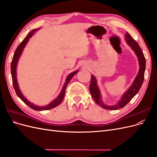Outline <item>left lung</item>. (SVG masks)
I'll return each mask as SVG.
<instances>
[{"mask_svg":"<svg viewBox=\"0 0 157 157\" xmlns=\"http://www.w3.org/2000/svg\"><path fill=\"white\" fill-rule=\"evenodd\" d=\"M124 36L128 44L132 48V49L134 51L136 56H137V58H138L140 63V69L139 73L137 74L136 78H135L134 82H133L130 88L127 90V92L123 95V96L122 97L119 102L117 103L116 105L113 106H108L105 105V104L101 101L100 92H99V90L97 85V80L93 75L91 76V82H90L89 86L90 94H91L94 101H96L99 105H100L101 107L104 109H109V110H117V109L124 107L126 105H127L131 99L138 93L144 80L146 60L143 52H142L139 44H137V42L133 39L128 32H126Z\"/></svg>","mask_w":157,"mask_h":157,"instance_id":"obj_1","label":"left lung"}]
</instances>
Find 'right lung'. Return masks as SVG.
Masks as SVG:
<instances>
[{"label": "right lung", "instance_id": "add662e5", "mask_svg": "<svg viewBox=\"0 0 157 157\" xmlns=\"http://www.w3.org/2000/svg\"><path fill=\"white\" fill-rule=\"evenodd\" d=\"M37 30H39V29H34V30H33L32 31H31L29 33V34H28V35L24 39H23V40L17 46V48L16 50L15 53H14V54H13L12 61L11 62V74H12V78L13 86L14 90H15L17 96L19 98H20L25 104H27V105L29 106L30 108L34 109V110H36V111H43V110H48V109H51L52 108H54V107H57V106L59 105V104L61 103V101H63V99L64 98L65 94V90H66V88H67V86L69 82H70V80H71V78H73V76L75 74H77V73L78 72V71H75V72L71 73L70 75H68V77H67V78H66L65 82L63 85L62 90H61V92L59 94L58 97L56 98L54 100L52 101L50 104H48V105H47L46 106L39 107V106L35 105L34 104H33V103H31V102L28 101L27 99L23 96V94H21L20 88H19L17 81V78H16V67H17L18 59H19V58H20V56L22 53V52L23 50V48H25V46L26 44L27 43L28 40H29V39L32 36V35H33V33H34Z\"/></svg>", "mask_w": 157, "mask_h": 157}]
</instances>
